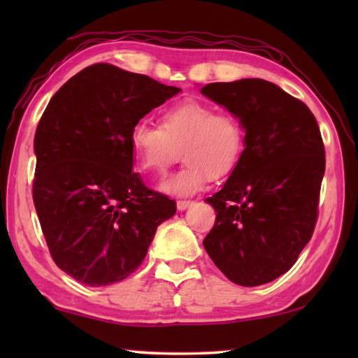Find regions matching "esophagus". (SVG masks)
I'll use <instances>...</instances> for the list:
<instances>
[{
  "mask_svg": "<svg viewBox=\"0 0 358 358\" xmlns=\"http://www.w3.org/2000/svg\"><path fill=\"white\" fill-rule=\"evenodd\" d=\"M192 203H194L192 201H178L177 202V210L178 211H185L186 208H189Z\"/></svg>",
  "mask_w": 358,
  "mask_h": 358,
  "instance_id": "34e87169",
  "label": "esophagus"
}]
</instances>
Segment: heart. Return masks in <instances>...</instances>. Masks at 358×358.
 I'll use <instances>...</instances> for the list:
<instances>
[{"label": "heart", "mask_w": 358, "mask_h": 358, "mask_svg": "<svg viewBox=\"0 0 358 358\" xmlns=\"http://www.w3.org/2000/svg\"><path fill=\"white\" fill-rule=\"evenodd\" d=\"M129 143L134 167L142 175H162L181 150L186 164L161 185V191L185 197L203 189L210 178H226L238 167L245 129L235 115L187 101L162 113L161 126L138 121Z\"/></svg>", "instance_id": "heart-1"}]
</instances>
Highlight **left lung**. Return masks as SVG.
<instances>
[{
    "label": "left lung",
    "instance_id": "1",
    "mask_svg": "<svg viewBox=\"0 0 358 358\" xmlns=\"http://www.w3.org/2000/svg\"><path fill=\"white\" fill-rule=\"evenodd\" d=\"M201 93L245 129L238 167L207 199L216 222L205 251L232 282L260 286L286 273L316 226L325 172L317 121L301 101L262 78L208 83Z\"/></svg>",
    "mask_w": 358,
    "mask_h": 358
}]
</instances>
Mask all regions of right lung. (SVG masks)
<instances>
[{
	"instance_id": "obj_1",
	"label": "right lung",
	"mask_w": 358,
	"mask_h": 358,
	"mask_svg": "<svg viewBox=\"0 0 358 358\" xmlns=\"http://www.w3.org/2000/svg\"><path fill=\"white\" fill-rule=\"evenodd\" d=\"M181 92L98 63L48 102L34 136L33 201L55 264L87 286L128 278L175 202L132 172L131 131Z\"/></svg>"
}]
</instances>
